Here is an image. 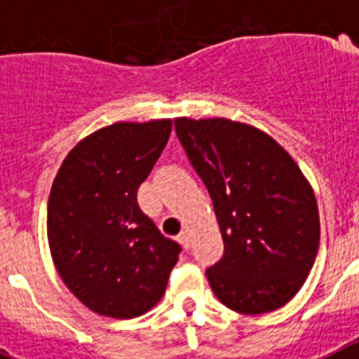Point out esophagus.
I'll return each mask as SVG.
<instances>
[{"label": "esophagus", "mask_w": 359, "mask_h": 359, "mask_svg": "<svg viewBox=\"0 0 359 359\" xmlns=\"http://www.w3.org/2000/svg\"><path fill=\"white\" fill-rule=\"evenodd\" d=\"M177 241H180V243H182V246L185 250H189V246H190V241H189V236H187L185 231H183V233H180V236H177Z\"/></svg>", "instance_id": "obj_1"}]
</instances>
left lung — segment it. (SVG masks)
Wrapping results in <instances>:
<instances>
[{"label":"left lung","mask_w":359,"mask_h":359,"mask_svg":"<svg viewBox=\"0 0 359 359\" xmlns=\"http://www.w3.org/2000/svg\"><path fill=\"white\" fill-rule=\"evenodd\" d=\"M176 135L214 203L224 253L207 269L230 309L262 315L304 286L320 244L315 192L266 133L226 118H176Z\"/></svg>","instance_id":"1"}]
</instances>
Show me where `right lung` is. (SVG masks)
Listing matches in <instances>:
<instances>
[{
    "label": "right lung",
    "mask_w": 359,
    "mask_h": 359,
    "mask_svg": "<svg viewBox=\"0 0 359 359\" xmlns=\"http://www.w3.org/2000/svg\"><path fill=\"white\" fill-rule=\"evenodd\" d=\"M172 122H116L69 151L48 199V244L68 290L91 311L135 318L163 297L182 246L140 210L138 187Z\"/></svg>",
    "instance_id": "obj_1"
}]
</instances>
